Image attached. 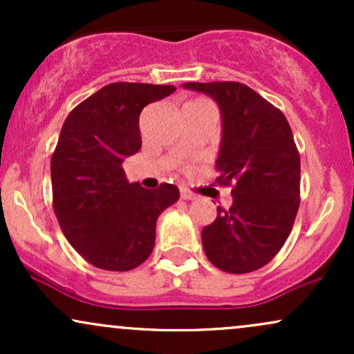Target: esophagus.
Masks as SVG:
<instances>
[{"instance_id":"34e87169","label":"esophagus","mask_w":354,"mask_h":354,"mask_svg":"<svg viewBox=\"0 0 354 354\" xmlns=\"http://www.w3.org/2000/svg\"><path fill=\"white\" fill-rule=\"evenodd\" d=\"M181 198H183V200H194V198H196V194L191 193L189 189L183 188V189H181Z\"/></svg>"}]
</instances>
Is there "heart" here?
Masks as SVG:
<instances>
[{"mask_svg":"<svg viewBox=\"0 0 354 354\" xmlns=\"http://www.w3.org/2000/svg\"><path fill=\"white\" fill-rule=\"evenodd\" d=\"M206 104H211L209 101L203 100V98H198V100H193L189 101V103H186L185 109H193V108H201V106H206Z\"/></svg>","mask_w":354,"mask_h":354,"instance_id":"1","label":"heart"}]
</instances>
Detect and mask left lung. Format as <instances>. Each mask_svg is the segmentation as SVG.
Returning <instances> with one entry per match:
<instances>
[{
	"instance_id": "8db88e82",
	"label": "left lung",
	"mask_w": 354,
	"mask_h": 354,
	"mask_svg": "<svg viewBox=\"0 0 354 354\" xmlns=\"http://www.w3.org/2000/svg\"><path fill=\"white\" fill-rule=\"evenodd\" d=\"M216 100L223 138L216 160L233 205L201 231L211 265L226 273L259 270L279 253L299 208V153L290 123L270 101L238 81L185 83Z\"/></svg>"
}]
</instances>
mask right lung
I'll return each mask as SVG.
<instances>
[{"mask_svg": "<svg viewBox=\"0 0 354 354\" xmlns=\"http://www.w3.org/2000/svg\"><path fill=\"white\" fill-rule=\"evenodd\" d=\"M171 84L111 83L64 120L51 156L53 209L70 245L106 271L135 270L151 254L156 221L180 200L161 183L145 189L128 183L123 161L140 151V115L174 91Z\"/></svg>", "mask_w": 354, "mask_h": 354, "instance_id": "obj_1", "label": "right lung"}]
</instances>
